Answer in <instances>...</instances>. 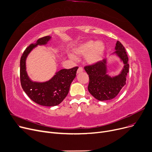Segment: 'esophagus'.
Listing matches in <instances>:
<instances>
[{"instance_id": "obj_1", "label": "esophagus", "mask_w": 152, "mask_h": 152, "mask_svg": "<svg viewBox=\"0 0 152 152\" xmlns=\"http://www.w3.org/2000/svg\"><path fill=\"white\" fill-rule=\"evenodd\" d=\"M84 71V69L82 67H79V68L77 69V73H82V72Z\"/></svg>"}]
</instances>
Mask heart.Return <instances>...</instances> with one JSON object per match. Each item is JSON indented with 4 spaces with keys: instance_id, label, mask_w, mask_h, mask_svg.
<instances>
[{
    "instance_id": "1",
    "label": "heart",
    "mask_w": 152,
    "mask_h": 152,
    "mask_svg": "<svg viewBox=\"0 0 152 152\" xmlns=\"http://www.w3.org/2000/svg\"><path fill=\"white\" fill-rule=\"evenodd\" d=\"M106 50V46L103 41L94 42L92 40L79 44L73 49L74 52L77 55H84L86 63L94 65L102 60ZM70 59L75 60L76 57L72 53L69 55Z\"/></svg>"
}]
</instances>
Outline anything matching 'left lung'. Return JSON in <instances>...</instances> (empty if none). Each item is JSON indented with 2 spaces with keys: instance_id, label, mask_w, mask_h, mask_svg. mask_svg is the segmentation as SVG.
Returning <instances> with one entry per match:
<instances>
[{
  "instance_id": "obj_1",
  "label": "left lung",
  "mask_w": 152,
  "mask_h": 152,
  "mask_svg": "<svg viewBox=\"0 0 152 152\" xmlns=\"http://www.w3.org/2000/svg\"><path fill=\"white\" fill-rule=\"evenodd\" d=\"M115 49V51L111 55L118 57L124 65L118 75L111 76L108 74V58H104L95 65L84 67L89 77L88 91L94 97L100 101L115 98L126 84L129 67L128 57L120 42H116Z\"/></svg>"
}]
</instances>
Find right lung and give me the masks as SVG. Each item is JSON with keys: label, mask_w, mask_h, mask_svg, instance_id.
<instances>
[{"label": "right lung", "mask_w": 152, "mask_h": 152, "mask_svg": "<svg viewBox=\"0 0 152 152\" xmlns=\"http://www.w3.org/2000/svg\"><path fill=\"white\" fill-rule=\"evenodd\" d=\"M51 39L50 36H45L38 39L35 44H31L23 52L20 59V81L23 91L33 102L45 107L58 105L65 99L78 69V67H74L60 69L49 80L44 82L33 81L29 77L26 65L28 56L34 48L46 45Z\"/></svg>", "instance_id": "obj_1"}]
</instances>
